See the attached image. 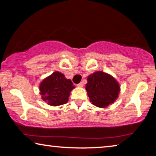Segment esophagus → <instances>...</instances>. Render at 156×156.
<instances>
[{
    "instance_id": "34e87169",
    "label": "esophagus",
    "mask_w": 156,
    "mask_h": 156,
    "mask_svg": "<svg viewBox=\"0 0 156 156\" xmlns=\"http://www.w3.org/2000/svg\"><path fill=\"white\" fill-rule=\"evenodd\" d=\"M77 86L79 87H82L83 86V83H80L77 84Z\"/></svg>"
}]
</instances>
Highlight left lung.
Listing matches in <instances>:
<instances>
[{
	"label": "left lung",
	"instance_id": "left-lung-1",
	"mask_svg": "<svg viewBox=\"0 0 156 156\" xmlns=\"http://www.w3.org/2000/svg\"><path fill=\"white\" fill-rule=\"evenodd\" d=\"M85 86L90 101L100 108H105L113 103L120 91L117 80L109 73L101 71L89 75Z\"/></svg>",
	"mask_w": 156,
	"mask_h": 156
}]
</instances>
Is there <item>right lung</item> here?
<instances>
[{
	"label": "right lung",
	"instance_id": "right-lung-1",
	"mask_svg": "<svg viewBox=\"0 0 156 156\" xmlns=\"http://www.w3.org/2000/svg\"><path fill=\"white\" fill-rule=\"evenodd\" d=\"M74 88L72 80L59 72H55L44 78L39 86L42 99L51 106L67 103L70 92Z\"/></svg>",
	"mask_w": 156,
	"mask_h": 156
}]
</instances>
